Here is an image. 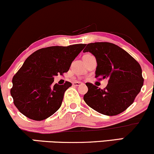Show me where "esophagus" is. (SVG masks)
<instances>
[{
	"label": "esophagus",
	"instance_id": "obj_1",
	"mask_svg": "<svg viewBox=\"0 0 154 154\" xmlns=\"http://www.w3.org/2000/svg\"><path fill=\"white\" fill-rule=\"evenodd\" d=\"M82 84H83L82 83L78 82V81H75V82L73 83V86H80V85H82Z\"/></svg>",
	"mask_w": 154,
	"mask_h": 154
}]
</instances>
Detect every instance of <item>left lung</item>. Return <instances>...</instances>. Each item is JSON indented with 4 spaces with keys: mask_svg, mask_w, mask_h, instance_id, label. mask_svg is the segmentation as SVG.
Here are the masks:
<instances>
[{
    "mask_svg": "<svg viewBox=\"0 0 154 154\" xmlns=\"http://www.w3.org/2000/svg\"><path fill=\"white\" fill-rule=\"evenodd\" d=\"M83 52H90L96 57V78L109 79L104 89L86 83L88 91L83 100L101 114L122 113L134 103L143 86L141 66L126 51L111 43H88Z\"/></svg>",
    "mask_w": 154,
    "mask_h": 154,
    "instance_id": "1",
    "label": "left lung"
}]
</instances>
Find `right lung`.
Listing matches in <instances>:
<instances>
[{
    "instance_id": "obj_1",
    "label": "right lung",
    "mask_w": 154,
    "mask_h": 154,
    "mask_svg": "<svg viewBox=\"0 0 154 154\" xmlns=\"http://www.w3.org/2000/svg\"><path fill=\"white\" fill-rule=\"evenodd\" d=\"M86 44L51 46L28 56L13 78L11 95L18 111L34 121H43L59 109L71 83L54 85V76L68 71Z\"/></svg>"
}]
</instances>
